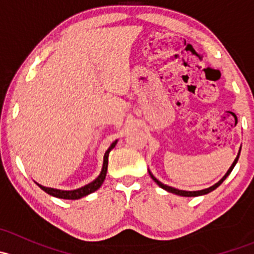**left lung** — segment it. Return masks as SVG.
<instances>
[{
  "instance_id": "8db88e82",
  "label": "left lung",
  "mask_w": 254,
  "mask_h": 254,
  "mask_svg": "<svg viewBox=\"0 0 254 254\" xmlns=\"http://www.w3.org/2000/svg\"><path fill=\"white\" fill-rule=\"evenodd\" d=\"M240 152H241V148H240ZM240 152H238V155H237V157L235 158V161H234V163H232L231 165V167L229 168V171H227L226 172V175H225L224 177H222L221 179H220L219 182H217L216 184H214V186L212 187H209V188H206V189H203V190H196V191H188V190H179V189H176V188H173V187H170V186H166V184H163V183H161L160 181H158L157 178H156V177H153V175L152 173L150 172V171H148V173H150V176H151V178L153 179V181L156 182V183L158 184V186L161 187V188L162 189H165V190H167V191H170V193H173V194H177V195H181V196H199V195H205V194H207V193H210V191H212L214 190V189H216L217 187L220 186V184L222 183V182L225 181V179L227 178V176L230 175V173L232 172V170H234V167H235V165H236L237 163V161H238V157H240Z\"/></svg>"
}]
</instances>
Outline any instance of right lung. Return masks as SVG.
Returning a JSON list of instances; mask_svg holds the SVG:
<instances>
[{"label": "right lung", "instance_id": "add662e5", "mask_svg": "<svg viewBox=\"0 0 254 254\" xmlns=\"http://www.w3.org/2000/svg\"><path fill=\"white\" fill-rule=\"evenodd\" d=\"M117 142H118V140H115V141L113 142L111 146H109V148L106 151V153H104L103 167H102V171H101V173H99V176L97 177L93 182H91V183L87 184V186L81 187V188L75 189V190H60V189L48 188V187L42 186V184H39V183H37V184L43 189V190L45 191V193H48V194H50V195L55 196V198H60V199H70V200H76V199H81V198H83V196L88 195V194L93 193V191H96L97 189L101 188V186L103 184L104 179H106L107 170H108L109 152L112 151V148L115 147Z\"/></svg>", "mask_w": 254, "mask_h": 254}]
</instances>
